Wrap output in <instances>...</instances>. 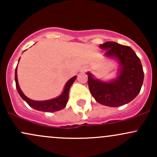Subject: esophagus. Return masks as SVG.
<instances>
[{
    "label": "esophagus",
    "mask_w": 157,
    "mask_h": 157,
    "mask_svg": "<svg viewBox=\"0 0 157 157\" xmlns=\"http://www.w3.org/2000/svg\"><path fill=\"white\" fill-rule=\"evenodd\" d=\"M86 70H87V68H86V67H82L80 69V71H86Z\"/></svg>",
    "instance_id": "esophagus-1"
}]
</instances>
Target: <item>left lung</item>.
Segmentation results:
<instances>
[{
    "label": "left lung",
    "mask_w": 157,
    "mask_h": 157,
    "mask_svg": "<svg viewBox=\"0 0 157 157\" xmlns=\"http://www.w3.org/2000/svg\"><path fill=\"white\" fill-rule=\"evenodd\" d=\"M105 56L119 64L117 75L113 80L97 79L89 71V88L94 98L102 105L117 107L128 103L138 95L144 80V72L140 58L131 47L115 42L100 45Z\"/></svg>",
    "instance_id": "1"
}]
</instances>
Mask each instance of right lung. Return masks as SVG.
I'll list each match as a JSON object with an SVG mask.
<instances>
[{
    "instance_id": "add662e5",
    "label": "right lung",
    "mask_w": 157,
    "mask_h": 157,
    "mask_svg": "<svg viewBox=\"0 0 157 157\" xmlns=\"http://www.w3.org/2000/svg\"><path fill=\"white\" fill-rule=\"evenodd\" d=\"M20 59L18 60L19 62ZM17 66L15 68V83H16V89L20 96L21 97V98L23 99L24 101L27 102L29 105L30 107H32V109L37 110V111H44V112H55V111H58L64 109L66 107V104H67L68 100V93H69V89L71 88V85L73 84V82H75L76 80L77 76H74L71 77L70 80H68V82H66V85L64 86V89L63 92L61 93L60 95H59L58 97H55V98L51 99V100H44V101H37V100H33L29 99V97H27L23 93V91H21V88H20L18 81H17Z\"/></svg>"
}]
</instances>
